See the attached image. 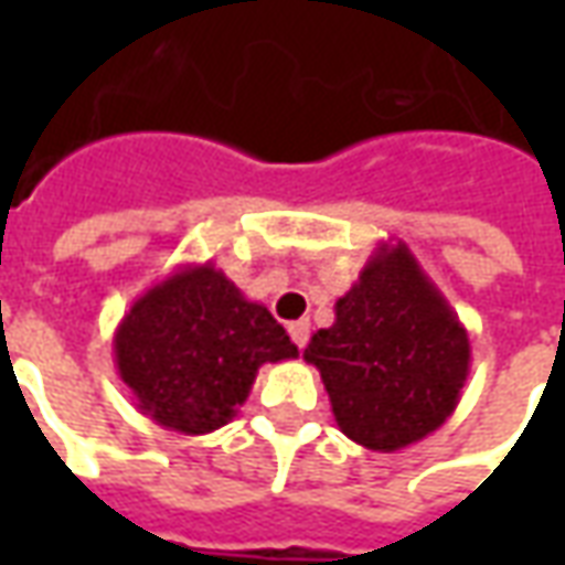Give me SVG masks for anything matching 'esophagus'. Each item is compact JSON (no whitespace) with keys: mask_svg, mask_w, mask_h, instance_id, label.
<instances>
[{"mask_svg":"<svg viewBox=\"0 0 565 565\" xmlns=\"http://www.w3.org/2000/svg\"><path fill=\"white\" fill-rule=\"evenodd\" d=\"M287 332H290V339H294L296 348H306L308 332H311V323H308V320H294V323L287 327Z\"/></svg>","mask_w":565,"mask_h":565,"instance_id":"1","label":"esophagus"}]
</instances>
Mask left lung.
Here are the masks:
<instances>
[{
	"instance_id": "1",
	"label": "left lung",
	"mask_w": 565,
	"mask_h": 565,
	"mask_svg": "<svg viewBox=\"0 0 565 565\" xmlns=\"http://www.w3.org/2000/svg\"><path fill=\"white\" fill-rule=\"evenodd\" d=\"M302 356L318 366L344 436L393 454L454 415L472 348L408 245L381 242Z\"/></svg>"
}]
</instances>
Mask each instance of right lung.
Listing matches in <instances>:
<instances>
[{"instance_id":"obj_1","label":"right lung","mask_w":565,"mask_h":565,"mask_svg":"<svg viewBox=\"0 0 565 565\" xmlns=\"http://www.w3.org/2000/svg\"><path fill=\"white\" fill-rule=\"evenodd\" d=\"M299 356L269 308L250 302L214 263L178 266L129 306L115 366L141 415L184 436L230 424L263 363Z\"/></svg>"}]
</instances>
